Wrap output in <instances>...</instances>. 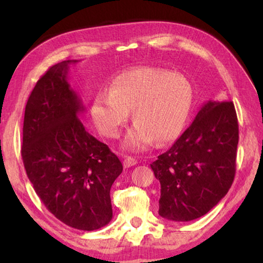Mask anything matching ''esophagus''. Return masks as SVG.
Here are the masks:
<instances>
[{"mask_svg":"<svg viewBox=\"0 0 263 263\" xmlns=\"http://www.w3.org/2000/svg\"><path fill=\"white\" fill-rule=\"evenodd\" d=\"M123 164H124V167H125V168L132 167V166H135V164H137V160L135 158H132V157H125V158H124Z\"/></svg>","mask_w":263,"mask_h":263,"instance_id":"esophagus-1","label":"esophagus"}]
</instances>
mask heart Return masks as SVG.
Segmentation results:
<instances>
[{"label":"heart","mask_w":263,"mask_h":263,"mask_svg":"<svg viewBox=\"0 0 263 263\" xmlns=\"http://www.w3.org/2000/svg\"><path fill=\"white\" fill-rule=\"evenodd\" d=\"M190 82L180 74L155 67L126 69L114 78L110 90L94 97L91 116L104 136L117 138L133 110V124L124 140L128 149L142 151L171 142L183 130L193 106Z\"/></svg>","instance_id":"obj_1"}]
</instances>
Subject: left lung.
<instances>
[{"label":"left lung","mask_w":263,"mask_h":263,"mask_svg":"<svg viewBox=\"0 0 263 263\" xmlns=\"http://www.w3.org/2000/svg\"><path fill=\"white\" fill-rule=\"evenodd\" d=\"M239 125L231 101H208L167 152L151 164L161 185L159 215L202 217L228 194L235 175Z\"/></svg>","instance_id":"8db88e82"}]
</instances>
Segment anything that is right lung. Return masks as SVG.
<instances>
[{
	"label": "right lung",
	"mask_w": 263,
	"mask_h": 263,
	"mask_svg": "<svg viewBox=\"0 0 263 263\" xmlns=\"http://www.w3.org/2000/svg\"><path fill=\"white\" fill-rule=\"evenodd\" d=\"M75 62L52 66L35 83L25 106L22 159L52 215L70 228L94 231L112 218L110 189L123 164L80 119L84 106L67 81Z\"/></svg>",
	"instance_id": "1"
}]
</instances>
